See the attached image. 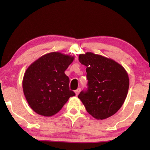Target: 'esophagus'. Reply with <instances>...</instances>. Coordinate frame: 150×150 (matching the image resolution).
Wrapping results in <instances>:
<instances>
[{
    "mask_svg": "<svg viewBox=\"0 0 150 150\" xmlns=\"http://www.w3.org/2000/svg\"><path fill=\"white\" fill-rule=\"evenodd\" d=\"M80 91H81V88H78V89L75 91L76 96H78V95H79V93H80Z\"/></svg>",
    "mask_w": 150,
    "mask_h": 150,
    "instance_id": "1",
    "label": "esophagus"
}]
</instances>
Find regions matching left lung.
Wrapping results in <instances>:
<instances>
[{
  "instance_id": "left-lung-1",
  "label": "left lung",
  "mask_w": 150,
  "mask_h": 150,
  "mask_svg": "<svg viewBox=\"0 0 150 150\" xmlns=\"http://www.w3.org/2000/svg\"><path fill=\"white\" fill-rule=\"evenodd\" d=\"M87 67V88L78 96L87 111L97 120L113 115L122 107L129 88L126 69L116 61L101 55L87 52L79 55Z\"/></svg>"
}]
</instances>
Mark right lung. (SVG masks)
Returning <instances> with one entry per match:
<instances>
[{
	"instance_id": "obj_1",
	"label": "right lung",
	"mask_w": 150,
	"mask_h": 150,
	"mask_svg": "<svg viewBox=\"0 0 150 150\" xmlns=\"http://www.w3.org/2000/svg\"><path fill=\"white\" fill-rule=\"evenodd\" d=\"M74 57L53 52L43 55L24 73L22 88L30 108L37 113L50 117L57 113L75 93L69 90L65 71Z\"/></svg>"
}]
</instances>
